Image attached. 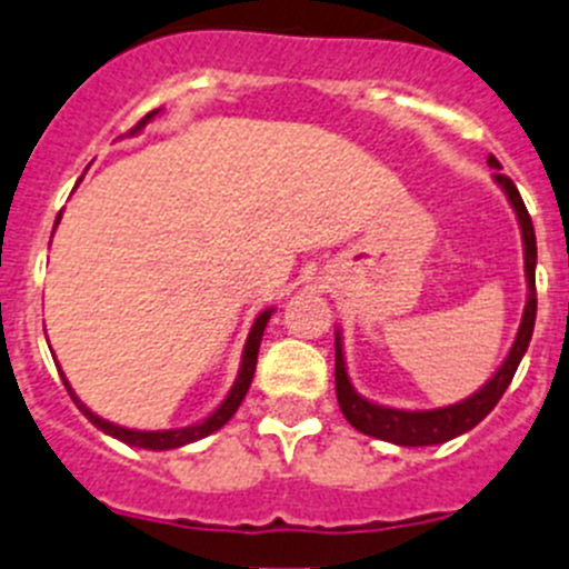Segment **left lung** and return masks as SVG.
I'll return each instance as SVG.
<instances>
[{"label": "left lung", "instance_id": "8db88e82", "mask_svg": "<svg viewBox=\"0 0 569 569\" xmlns=\"http://www.w3.org/2000/svg\"><path fill=\"white\" fill-rule=\"evenodd\" d=\"M489 167L502 170L500 161H497L495 156H489ZM495 181L500 183L502 192L511 200L513 212H517L525 246V279H528V301H525L522 323H519V332L517 338H513L511 351H508V357L502 360L500 369H497V375L491 377L480 391H475L472 397L463 399V402L447 405V408L436 410H397L386 408V405L369 402V399H362L360 393L355 391L349 375H346L340 332H335V391H338V405L340 410H343L346 421H349L355 430L366 432V436L382 438V441L399 443V447H430V443H443L450 441V438L461 436V432L472 430L475 425H480V421L495 410V405L500 402L506 388L511 386L519 360H522V355L528 351V343H531L533 321H537V234H533L531 214L525 209L522 194L513 187L511 178L502 176V172H495Z\"/></svg>", "mask_w": 569, "mask_h": 569}]
</instances>
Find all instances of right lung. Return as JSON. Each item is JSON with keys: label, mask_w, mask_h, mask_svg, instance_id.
Returning a JSON list of instances; mask_svg holds the SVG:
<instances>
[{"label": "right lung", "mask_w": 569, "mask_h": 569, "mask_svg": "<svg viewBox=\"0 0 569 569\" xmlns=\"http://www.w3.org/2000/svg\"><path fill=\"white\" fill-rule=\"evenodd\" d=\"M156 113H159V111H150L148 117L139 119V126L133 128L131 133L142 131V128L148 126V122L156 117ZM58 218H61V214H58ZM56 223H58V220H56ZM270 312H273V310L259 312L257 321H253V327H251V332H248L246 349H242L240 375H237L234 386H231V391H229V397H226L223 402H220V408L214 410L212 416H207V419L200 421V425L178 427V430H128V427L111 425V421H106V419H100V416L91 413V410L86 408V405L80 402L78 397H74L72 386H69V382H67L63 371H61V380H63V386H67V391H69V397H72V402L80 408V413H83L86 419H89L91 425L97 427V430H102V432H108V436L119 438V441H122V443H131V447H142V450H176V447H183V443H192V441H198V438H207L209 432L220 430V427H223L226 421H229L231 416L237 413V408H240V402H242V399H246L248 386H251V380H253V371H257L259 343H262V332H264V327H268Z\"/></svg>", "instance_id": "add662e5"}]
</instances>
